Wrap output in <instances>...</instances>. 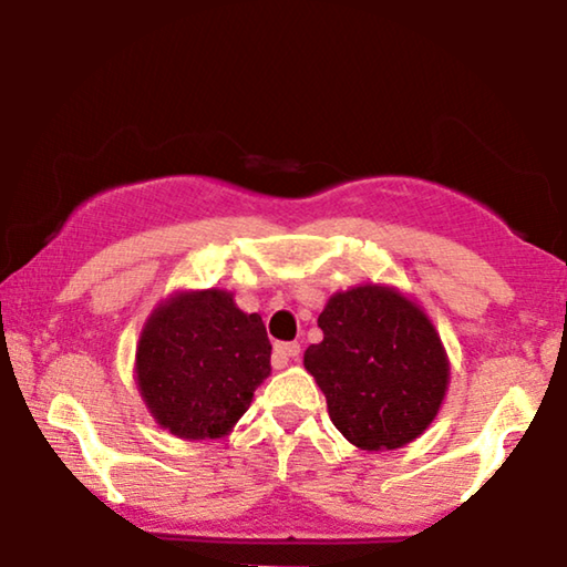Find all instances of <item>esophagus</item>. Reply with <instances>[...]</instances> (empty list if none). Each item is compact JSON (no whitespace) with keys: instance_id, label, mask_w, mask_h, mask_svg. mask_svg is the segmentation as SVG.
<instances>
[{"instance_id":"34e87169","label":"esophagus","mask_w":567,"mask_h":567,"mask_svg":"<svg viewBox=\"0 0 567 567\" xmlns=\"http://www.w3.org/2000/svg\"><path fill=\"white\" fill-rule=\"evenodd\" d=\"M299 351H301L299 343H276L274 346V367L284 369L291 359H297Z\"/></svg>"}]
</instances>
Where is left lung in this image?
<instances>
[{"instance_id":"8db88e82","label":"left lung","mask_w":567,"mask_h":567,"mask_svg":"<svg viewBox=\"0 0 567 567\" xmlns=\"http://www.w3.org/2000/svg\"><path fill=\"white\" fill-rule=\"evenodd\" d=\"M322 343L305 369L328 398L336 429L363 452L415 441L449 390V355L421 305L384 284L336 291L317 317Z\"/></svg>"}]
</instances>
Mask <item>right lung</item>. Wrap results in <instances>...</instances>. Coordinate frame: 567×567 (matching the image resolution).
<instances>
[{"instance_id": "right-lung-1", "label": "right lung", "mask_w": 567, "mask_h": 567, "mask_svg": "<svg viewBox=\"0 0 567 567\" xmlns=\"http://www.w3.org/2000/svg\"><path fill=\"white\" fill-rule=\"evenodd\" d=\"M136 386L159 429L204 441L231 433L270 374V340L224 289L175 291L146 317Z\"/></svg>"}]
</instances>
